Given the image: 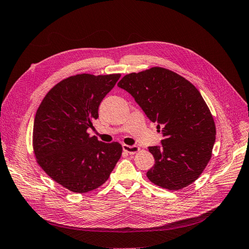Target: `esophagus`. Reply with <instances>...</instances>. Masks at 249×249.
Returning a JSON list of instances; mask_svg holds the SVG:
<instances>
[{
  "label": "esophagus",
  "instance_id": "34e87169",
  "mask_svg": "<svg viewBox=\"0 0 249 249\" xmlns=\"http://www.w3.org/2000/svg\"><path fill=\"white\" fill-rule=\"evenodd\" d=\"M123 150L124 152L130 154V155H133L137 152H140V148L137 145H128V144H123Z\"/></svg>",
  "mask_w": 249,
  "mask_h": 249
}]
</instances>
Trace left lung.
I'll return each mask as SVG.
<instances>
[{
    "instance_id": "left-lung-1",
    "label": "left lung",
    "mask_w": 249,
    "mask_h": 249,
    "mask_svg": "<svg viewBox=\"0 0 249 249\" xmlns=\"http://www.w3.org/2000/svg\"><path fill=\"white\" fill-rule=\"evenodd\" d=\"M118 86L134 97L158 124L162 146H149L155 165L146 177L154 185L178 191L194 182L213 155L215 124L199 90L170 70L153 67L127 73Z\"/></svg>"
}]
</instances>
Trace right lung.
Here are the masks:
<instances>
[{"label":"right lung","instance_id":"obj_1","mask_svg":"<svg viewBox=\"0 0 249 249\" xmlns=\"http://www.w3.org/2000/svg\"><path fill=\"white\" fill-rule=\"evenodd\" d=\"M120 77L121 73L71 76L53 86L36 109V161L54 181L73 193L103 186L122 155L119 142H101L87 132L98 118L101 100Z\"/></svg>","mask_w":249,"mask_h":249}]
</instances>
